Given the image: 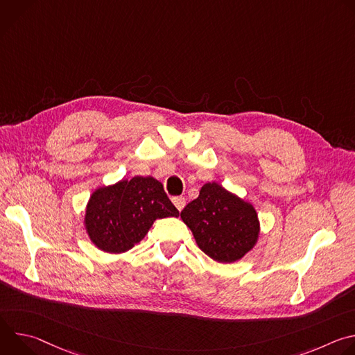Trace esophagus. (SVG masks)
Segmentation results:
<instances>
[{"mask_svg":"<svg viewBox=\"0 0 355 355\" xmlns=\"http://www.w3.org/2000/svg\"><path fill=\"white\" fill-rule=\"evenodd\" d=\"M173 204L181 212L185 207V198L184 196H175V198H173Z\"/></svg>","mask_w":355,"mask_h":355,"instance_id":"obj_1","label":"esophagus"}]
</instances>
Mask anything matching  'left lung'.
<instances>
[{
  "instance_id": "left-lung-1",
  "label": "left lung",
  "mask_w": 355,
  "mask_h": 355,
  "mask_svg": "<svg viewBox=\"0 0 355 355\" xmlns=\"http://www.w3.org/2000/svg\"><path fill=\"white\" fill-rule=\"evenodd\" d=\"M181 219L198 247L223 264L241 260L260 237L256 208L215 181L202 185L199 196L182 209Z\"/></svg>"
}]
</instances>
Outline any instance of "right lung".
<instances>
[{"label": "right lung", "instance_id": "add662e5", "mask_svg": "<svg viewBox=\"0 0 355 355\" xmlns=\"http://www.w3.org/2000/svg\"><path fill=\"white\" fill-rule=\"evenodd\" d=\"M178 215L159 180L136 175L101 185L91 193L84 229L96 248L108 254H122L144 239L157 219Z\"/></svg>", "mask_w": 355, "mask_h": 355}]
</instances>
